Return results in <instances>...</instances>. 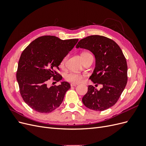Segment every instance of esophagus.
<instances>
[{
    "label": "esophagus",
    "mask_w": 146,
    "mask_h": 146,
    "mask_svg": "<svg viewBox=\"0 0 146 146\" xmlns=\"http://www.w3.org/2000/svg\"><path fill=\"white\" fill-rule=\"evenodd\" d=\"M77 85H78V84H77V83H71V84H70V86H76Z\"/></svg>",
    "instance_id": "esophagus-1"
}]
</instances>
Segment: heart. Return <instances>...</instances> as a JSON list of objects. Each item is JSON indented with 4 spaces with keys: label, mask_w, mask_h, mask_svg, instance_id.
Listing matches in <instances>:
<instances>
[{
    "label": "heart",
    "mask_w": 146,
    "mask_h": 146,
    "mask_svg": "<svg viewBox=\"0 0 146 146\" xmlns=\"http://www.w3.org/2000/svg\"><path fill=\"white\" fill-rule=\"evenodd\" d=\"M84 55H90L89 53H83L82 54V56ZM66 61V57H64L61 61H60V67H63ZM85 77V76L83 75L78 74V73H75V72H69L66 74L64 76V78L66 81H68L69 82H70L72 83H79L83 82V78Z\"/></svg>",
    "instance_id": "1"
}]
</instances>
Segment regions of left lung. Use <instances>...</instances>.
Wrapping results in <instances>:
<instances>
[{
	"mask_svg": "<svg viewBox=\"0 0 146 146\" xmlns=\"http://www.w3.org/2000/svg\"><path fill=\"white\" fill-rule=\"evenodd\" d=\"M76 48L91 51L96 58V66L90 79L101 84L98 90L88 86L83 97L85 107L95 111H104L115 104L125 89L127 82V64L122 50L112 39L100 35L82 39Z\"/></svg>",
	"mask_w": 146,
	"mask_h": 146,
	"instance_id": "obj_1",
	"label": "left lung"
}]
</instances>
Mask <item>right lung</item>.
I'll use <instances>...</instances> for the list:
<instances>
[{"mask_svg": "<svg viewBox=\"0 0 146 146\" xmlns=\"http://www.w3.org/2000/svg\"><path fill=\"white\" fill-rule=\"evenodd\" d=\"M78 41L43 36L35 39L24 50L19 60L16 79L22 98L30 108L48 113L62 103L70 84L62 82L58 86L48 87L47 83L52 77L56 82L62 79L56 70H59L60 61Z\"/></svg>", "mask_w": 146, "mask_h": 146, "instance_id": "obj_1", "label": "right lung"}]
</instances>
